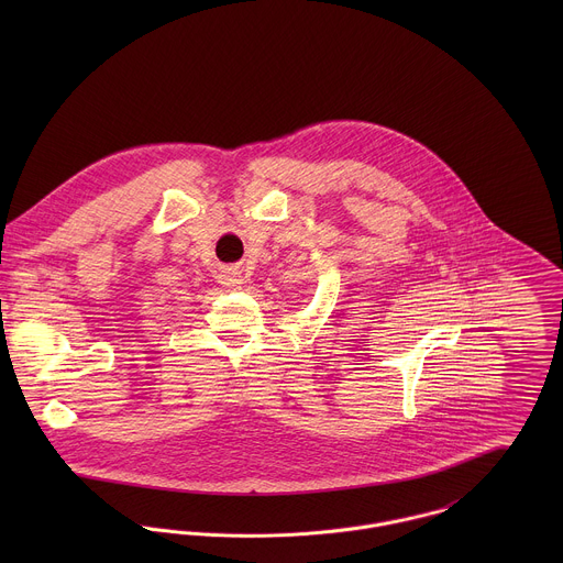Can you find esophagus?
I'll use <instances>...</instances> for the list:
<instances>
[{
	"label": "esophagus",
	"instance_id": "1",
	"mask_svg": "<svg viewBox=\"0 0 563 563\" xmlns=\"http://www.w3.org/2000/svg\"><path fill=\"white\" fill-rule=\"evenodd\" d=\"M241 268L236 266H230V268H223V275H221V284L225 288H239L242 284Z\"/></svg>",
	"mask_w": 563,
	"mask_h": 563
}]
</instances>
